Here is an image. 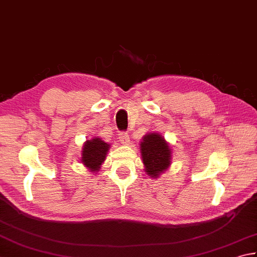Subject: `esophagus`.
Listing matches in <instances>:
<instances>
[{"label":"esophagus","instance_id":"obj_1","mask_svg":"<svg viewBox=\"0 0 257 257\" xmlns=\"http://www.w3.org/2000/svg\"><path fill=\"white\" fill-rule=\"evenodd\" d=\"M118 139H119L120 143H122L123 145H127L130 143V138H128V134L127 133H124V132L120 133L118 135Z\"/></svg>","mask_w":257,"mask_h":257}]
</instances>
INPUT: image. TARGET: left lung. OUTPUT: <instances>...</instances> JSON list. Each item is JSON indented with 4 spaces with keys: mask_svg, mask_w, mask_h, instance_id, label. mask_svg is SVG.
<instances>
[{
    "mask_svg": "<svg viewBox=\"0 0 257 257\" xmlns=\"http://www.w3.org/2000/svg\"><path fill=\"white\" fill-rule=\"evenodd\" d=\"M144 171L150 178H159L171 166L172 149L166 139L157 132L145 134L140 142Z\"/></svg>",
    "mask_w": 257,
    "mask_h": 257,
    "instance_id": "1",
    "label": "left lung"
}]
</instances>
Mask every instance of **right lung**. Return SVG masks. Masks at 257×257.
<instances>
[{
    "label": "right lung",
    "instance_id": "1",
    "mask_svg": "<svg viewBox=\"0 0 257 257\" xmlns=\"http://www.w3.org/2000/svg\"><path fill=\"white\" fill-rule=\"evenodd\" d=\"M110 148L109 143H106L99 137H94L93 139L87 140L81 149L80 162L84 167L89 170V172H98L104 163L106 156Z\"/></svg>",
    "mask_w": 257,
    "mask_h": 257
}]
</instances>
